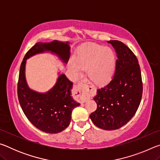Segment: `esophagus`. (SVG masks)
<instances>
[{
	"label": "esophagus",
	"instance_id": "34e87169",
	"mask_svg": "<svg viewBox=\"0 0 160 160\" xmlns=\"http://www.w3.org/2000/svg\"><path fill=\"white\" fill-rule=\"evenodd\" d=\"M89 88H90L89 83L88 80L85 79L81 80L80 82L75 85V90H76L78 96L82 99V103H85L87 100L90 99L91 91Z\"/></svg>",
	"mask_w": 160,
	"mask_h": 160
}]
</instances>
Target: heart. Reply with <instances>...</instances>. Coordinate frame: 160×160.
<instances>
[{
	"label": "heart",
	"instance_id": "1",
	"mask_svg": "<svg viewBox=\"0 0 160 160\" xmlns=\"http://www.w3.org/2000/svg\"><path fill=\"white\" fill-rule=\"evenodd\" d=\"M116 57L112 48L98 44H88L78 51L68 68L74 78H78L82 70L97 85L107 83L114 74Z\"/></svg>",
	"mask_w": 160,
	"mask_h": 160
}]
</instances>
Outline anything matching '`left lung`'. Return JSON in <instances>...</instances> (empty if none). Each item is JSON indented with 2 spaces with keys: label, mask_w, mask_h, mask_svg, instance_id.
I'll return each mask as SVG.
<instances>
[{
  "label": "left lung",
  "mask_w": 160,
  "mask_h": 160,
  "mask_svg": "<svg viewBox=\"0 0 160 160\" xmlns=\"http://www.w3.org/2000/svg\"><path fill=\"white\" fill-rule=\"evenodd\" d=\"M108 43L115 48L117 60L112 79L97 90L95 112L90 115L96 126L116 130L125 125L136 113L141 101L142 82L138 61L132 51L118 40Z\"/></svg>",
  "instance_id": "8db88e82"
}]
</instances>
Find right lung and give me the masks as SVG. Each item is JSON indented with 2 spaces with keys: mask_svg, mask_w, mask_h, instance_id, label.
<instances>
[{
  "mask_svg": "<svg viewBox=\"0 0 160 160\" xmlns=\"http://www.w3.org/2000/svg\"><path fill=\"white\" fill-rule=\"evenodd\" d=\"M70 49L68 42H38L27 52L20 66L18 96L22 109L36 128L48 133H58L66 129L70 123L72 109L80 104L71 97L72 82L64 74L59 75L55 85L47 92L31 90L25 78L26 61L35 54L50 51L66 64Z\"/></svg>",
  "mask_w": 160,
  "mask_h": 160,
  "instance_id": "1",
  "label": "right lung"
}]
</instances>
